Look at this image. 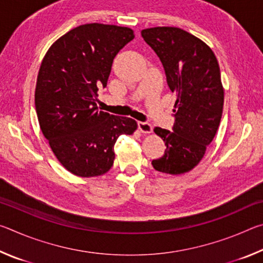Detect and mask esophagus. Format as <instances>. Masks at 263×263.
Here are the masks:
<instances>
[{
  "instance_id": "obj_1",
  "label": "esophagus",
  "mask_w": 263,
  "mask_h": 263,
  "mask_svg": "<svg viewBox=\"0 0 263 263\" xmlns=\"http://www.w3.org/2000/svg\"><path fill=\"white\" fill-rule=\"evenodd\" d=\"M138 128H139L140 132L146 133V135H148V133H152V131H153V126L151 125L149 123H145V122L138 123Z\"/></svg>"
}]
</instances>
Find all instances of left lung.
<instances>
[{
  "label": "left lung",
  "instance_id": "left-lung-1",
  "mask_svg": "<svg viewBox=\"0 0 263 263\" xmlns=\"http://www.w3.org/2000/svg\"><path fill=\"white\" fill-rule=\"evenodd\" d=\"M141 35L161 60L168 87L176 94L173 131L154 128L167 148L152 166L164 174H184L201 162L219 126L224 106L219 65L210 46L180 28L157 26Z\"/></svg>",
  "mask_w": 263,
  "mask_h": 263
}]
</instances>
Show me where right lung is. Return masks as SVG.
I'll return each instance as SVG.
<instances>
[{
    "mask_svg": "<svg viewBox=\"0 0 263 263\" xmlns=\"http://www.w3.org/2000/svg\"><path fill=\"white\" fill-rule=\"evenodd\" d=\"M135 38L125 26L90 23L68 31L52 44L39 68L34 91L41 130L55 158L80 177L105 174L112 167L121 135L138 124L97 110L119 50Z\"/></svg>",
    "mask_w": 263,
    "mask_h": 263,
    "instance_id": "add662e5",
    "label": "right lung"
}]
</instances>
